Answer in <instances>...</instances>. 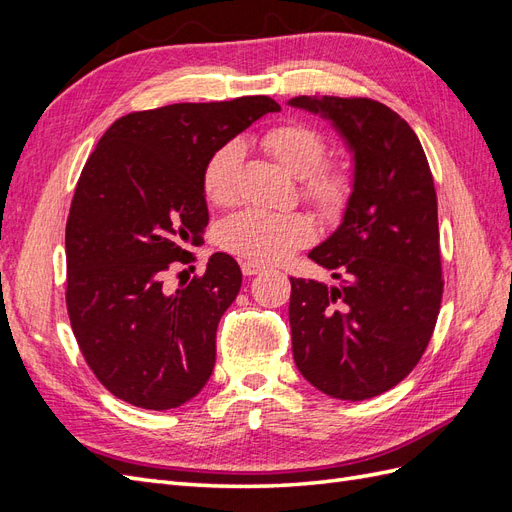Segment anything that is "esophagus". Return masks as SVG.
<instances>
[{"label": "esophagus", "instance_id": "1", "mask_svg": "<svg viewBox=\"0 0 512 512\" xmlns=\"http://www.w3.org/2000/svg\"><path fill=\"white\" fill-rule=\"evenodd\" d=\"M241 271H243V275L252 277V275H258V273L265 271V267L258 265V262H252V260H243L241 262Z\"/></svg>", "mask_w": 512, "mask_h": 512}]
</instances>
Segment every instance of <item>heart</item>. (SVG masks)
Returning a JSON list of instances; mask_svg holds the SVG:
<instances>
[{
  "label": "heart",
  "instance_id": "b5f03b06",
  "mask_svg": "<svg viewBox=\"0 0 512 512\" xmlns=\"http://www.w3.org/2000/svg\"><path fill=\"white\" fill-rule=\"evenodd\" d=\"M262 147L275 164L301 179V194L327 218L342 215L354 194V179L344 166L322 162L324 136L305 123H284L262 136ZM243 145L230 141L211 153L203 168V194L213 205H232L239 196ZM314 226L301 213H267L245 209L218 228L226 252L252 262H280L314 241Z\"/></svg>",
  "mask_w": 512,
  "mask_h": 512
}]
</instances>
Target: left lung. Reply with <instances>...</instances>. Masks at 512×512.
<instances>
[{"label": "left lung", "instance_id": "1", "mask_svg": "<svg viewBox=\"0 0 512 512\" xmlns=\"http://www.w3.org/2000/svg\"><path fill=\"white\" fill-rule=\"evenodd\" d=\"M354 151L344 222L309 252L337 288L290 277L292 356L303 378L335 399L393 389L421 361L442 301L438 200L421 141L371 98L299 96Z\"/></svg>", "mask_w": 512, "mask_h": 512}]
</instances>
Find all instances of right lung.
Wrapping results in <instances>:
<instances>
[{"instance_id": "obj_1", "label": "right lung", "mask_w": 512, "mask_h": 512, "mask_svg": "<svg viewBox=\"0 0 512 512\" xmlns=\"http://www.w3.org/2000/svg\"><path fill=\"white\" fill-rule=\"evenodd\" d=\"M269 96L183 102L117 119L76 183L66 224V307L89 369L117 399L170 410L207 384L218 322L241 288L215 252L203 275L166 292L209 224L203 168L262 115Z\"/></svg>"}]
</instances>
